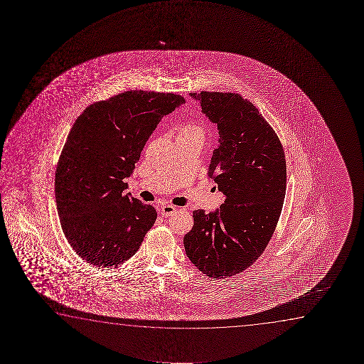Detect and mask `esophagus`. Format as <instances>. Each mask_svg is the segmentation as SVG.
<instances>
[{"mask_svg": "<svg viewBox=\"0 0 364 364\" xmlns=\"http://www.w3.org/2000/svg\"><path fill=\"white\" fill-rule=\"evenodd\" d=\"M175 211H176V208L173 206V205H163L160 208V214H161V216H164V218H168L170 215L174 214Z\"/></svg>", "mask_w": 364, "mask_h": 364, "instance_id": "esophagus-1", "label": "esophagus"}]
</instances>
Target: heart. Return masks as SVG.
<instances>
[{"label": "heart", "instance_id": "1", "mask_svg": "<svg viewBox=\"0 0 364 364\" xmlns=\"http://www.w3.org/2000/svg\"><path fill=\"white\" fill-rule=\"evenodd\" d=\"M179 135H194V136H200V138L204 139V129H203L201 125L188 123V124L181 127Z\"/></svg>", "mask_w": 364, "mask_h": 364}]
</instances>
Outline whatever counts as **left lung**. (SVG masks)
I'll return each instance as SVG.
<instances>
[{
  "instance_id": "1",
  "label": "left lung",
  "mask_w": 364,
  "mask_h": 364,
  "mask_svg": "<svg viewBox=\"0 0 364 364\" xmlns=\"http://www.w3.org/2000/svg\"><path fill=\"white\" fill-rule=\"evenodd\" d=\"M219 130L208 174L225 195L214 213L194 210L184 236L190 261L211 279L242 272L274 235L286 195L284 148L272 127L237 93H190Z\"/></svg>"
}]
</instances>
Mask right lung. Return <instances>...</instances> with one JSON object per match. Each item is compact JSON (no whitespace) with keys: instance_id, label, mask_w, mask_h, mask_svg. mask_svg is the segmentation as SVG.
<instances>
[{"instance_id":"add662e5","label":"right lung","mask_w":364,"mask_h":364,"mask_svg":"<svg viewBox=\"0 0 364 364\" xmlns=\"http://www.w3.org/2000/svg\"><path fill=\"white\" fill-rule=\"evenodd\" d=\"M184 103L173 93L128 90L75 119L55 169V203L65 239L88 264H123L154 225L156 210L124 194V179L161 118Z\"/></svg>"}]
</instances>
